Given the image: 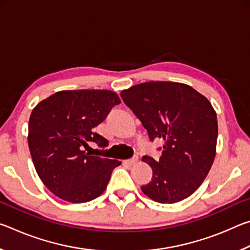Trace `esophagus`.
Wrapping results in <instances>:
<instances>
[{"mask_svg":"<svg viewBox=\"0 0 250 250\" xmlns=\"http://www.w3.org/2000/svg\"><path fill=\"white\" fill-rule=\"evenodd\" d=\"M139 161V158L137 155H134L132 159H129V160H125V163H126V164H130V166H132V164H135Z\"/></svg>","mask_w":250,"mask_h":250,"instance_id":"obj_1","label":"esophagus"}]
</instances>
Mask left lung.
I'll list each match as a JSON object with an SVG mask.
<instances>
[{"label":"left lung","mask_w":250,"mask_h":250,"mask_svg":"<svg viewBox=\"0 0 250 250\" xmlns=\"http://www.w3.org/2000/svg\"><path fill=\"white\" fill-rule=\"evenodd\" d=\"M124 103L147 131L151 141L163 140L159 160L145 155L152 168L141 186L151 200L172 204L196 191L216 154L217 117L206 97L181 83L149 82L121 91Z\"/></svg>","instance_id":"1"}]
</instances>
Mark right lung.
Returning a JSON list of instances; mask_svg holds the SVG:
<instances>
[{
	"instance_id": "add662e5",
	"label": "right lung",
	"mask_w": 250,
	"mask_h": 250,
	"mask_svg": "<svg viewBox=\"0 0 250 250\" xmlns=\"http://www.w3.org/2000/svg\"><path fill=\"white\" fill-rule=\"evenodd\" d=\"M121 103L110 90H62L41 101L28 122V147L40 179L50 192L70 203H86L104 192L121 162L83 151L108 140L94 132Z\"/></svg>"
}]
</instances>
